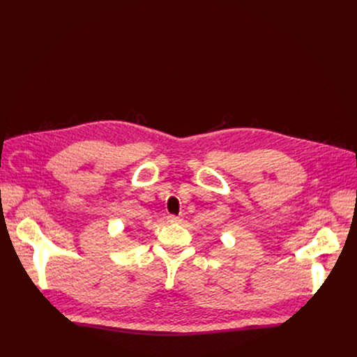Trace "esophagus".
Instances as JSON below:
<instances>
[{"label": "esophagus", "instance_id": "34e87169", "mask_svg": "<svg viewBox=\"0 0 357 357\" xmlns=\"http://www.w3.org/2000/svg\"><path fill=\"white\" fill-rule=\"evenodd\" d=\"M167 219H168V222H169V223H176V222H179V220H181V218H179V216H176V215H168V216H167Z\"/></svg>", "mask_w": 357, "mask_h": 357}]
</instances>
